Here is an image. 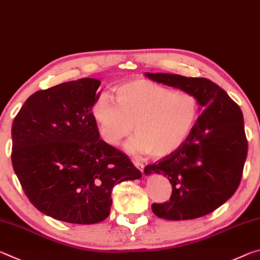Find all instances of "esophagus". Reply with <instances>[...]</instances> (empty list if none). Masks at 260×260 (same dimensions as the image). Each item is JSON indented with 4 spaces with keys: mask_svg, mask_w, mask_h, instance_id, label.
I'll return each mask as SVG.
<instances>
[{
    "mask_svg": "<svg viewBox=\"0 0 260 260\" xmlns=\"http://www.w3.org/2000/svg\"><path fill=\"white\" fill-rule=\"evenodd\" d=\"M134 165L140 170V172L142 173L144 172V167H145V166H144L142 162H139V161H134Z\"/></svg>",
    "mask_w": 260,
    "mask_h": 260,
    "instance_id": "34e87169",
    "label": "esophagus"
}]
</instances>
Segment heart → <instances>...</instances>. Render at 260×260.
<instances>
[{
  "label": "heart",
  "instance_id": "1",
  "mask_svg": "<svg viewBox=\"0 0 260 260\" xmlns=\"http://www.w3.org/2000/svg\"><path fill=\"white\" fill-rule=\"evenodd\" d=\"M115 100L101 94L91 115L101 138L116 146L134 130L125 143L133 154L164 158L178 150L193 130L201 112L198 98L147 79H134L115 87Z\"/></svg>",
  "mask_w": 260,
  "mask_h": 260
}]
</instances>
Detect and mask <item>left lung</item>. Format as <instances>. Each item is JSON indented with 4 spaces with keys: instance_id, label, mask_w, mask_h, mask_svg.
<instances>
[{
    "instance_id": "obj_1",
    "label": "left lung",
    "mask_w": 260,
    "mask_h": 260,
    "mask_svg": "<svg viewBox=\"0 0 260 260\" xmlns=\"http://www.w3.org/2000/svg\"><path fill=\"white\" fill-rule=\"evenodd\" d=\"M145 76L192 93L203 110L185 143L144 169L145 175L155 173L168 177L173 186L169 202L153 204L152 211L166 220L201 218L226 203L240 185L248 154L243 114L210 79L162 72Z\"/></svg>"
}]
</instances>
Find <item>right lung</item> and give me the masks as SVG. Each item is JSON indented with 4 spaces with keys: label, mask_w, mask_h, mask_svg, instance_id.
<instances>
[{
    "label": "right lung",
    "mask_w": 260,
    "mask_h": 260,
    "mask_svg": "<svg viewBox=\"0 0 260 260\" xmlns=\"http://www.w3.org/2000/svg\"><path fill=\"white\" fill-rule=\"evenodd\" d=\"M100 84L82 78L38 91L12 123L11 160L25 194L64 222L104 221L113 186L142 177L129 156L100 138L91 115Z\"/></svg>",
    "instance_id": "right-lung-1"
}]
</instances>
